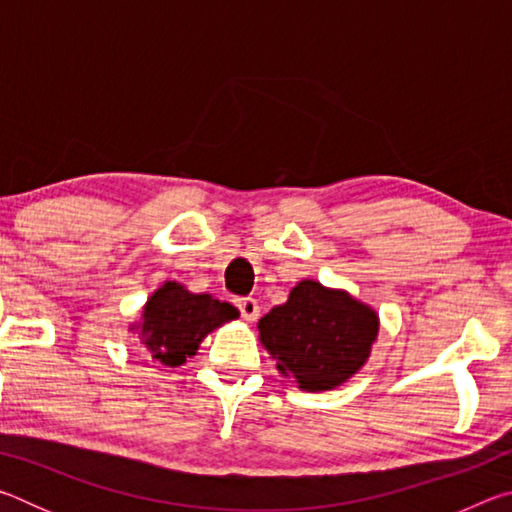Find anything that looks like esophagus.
<instances>
[{
    "label": "esophagus",
    "instance_id": "esophagus-1",
    "mask_svg": "<svg viewBox=\"0 0 512 512\" xmlns=\"http://www.w3.org/2000/svg\"><path fill=\"white\" fill-rule=\"evenodd\" d=\"M237 307L241 311V316H244V320H248V323H253V320H257L259 305H257L255 298H239L237 300Z\"/></svg>",
    "mask_w": 512,
    "mask_h": 512
}]
</instances>
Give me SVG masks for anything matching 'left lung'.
<instances>
[{
  "label": "left lung",
  "instance_id": "obj_1",
  "mask_svg": "<svg viewBox=\"0 0 512 512\" xmlns=\"http://www.w3.org/2000/svg\"><path fill=\"white\" fill-rule=\"evenodd\" d=\"M259 341L271 352L280 375L302 391H332L370 357L379 320L350 293L302 280L284 305L259 320Z\"/></svg>",
  "mask_w": 512,
  "mask_h": 512
}]
</instances>
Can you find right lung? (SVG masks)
I'll return each instance as SVG.
<instances>
[{
    "label": "right lung",
    "instance_id": "obj_1",
    "mask_svg": "<svg viewBox=\"0 0 512 512\" xmlns=\"http://www.w3.org/2000/svg\"><path fill=\"white\" fill-rule=\"evenodd\" d=\"M235 318L239 311L230 302L216 300L210 293H189L183 284L167 282L146 302L140 348L164 366H183L212 329Z\"/></svg>",
    "mask_w": 512,
    "mask_h": 512
}]
</instances>
